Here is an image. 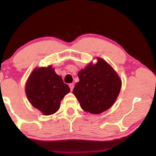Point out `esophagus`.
Instances as JSON below:
<instances>
[{
  "mask_svg": "<svg viewBox=\"0 0 156 156\" xmlns=\"http://www.w3.org/2000/svg\"><path fill=\"white\" fill-rule=\"evenodd\" d=\"M69 88H70V90L73 91V88H74V83H69Z\"/></svg>",
  "mask_w": 156,
  "mask_h": 156,
  "instance_id": "34e87169",
  "label": "esophagus"
}]
</instances>
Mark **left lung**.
<instances>
[{
  "mask_svg": "<svg viewBox=\"0 0 156 156\" xmlns=\"http://www.w3.org/2000/svg\"><path fill=\"white\" fill-rule=\"evenodd\" d=\"M89 63L78 72L79 81L73 93L86 112L99 114L114 105L122 87V80L110 64L101 58Z\"/></svg>",
  "mask_w": 156,
  "mask_h": 156,
  "instance_id": "1",
  "label": "left lung"
}]
</instances>
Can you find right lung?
<instances>
[{
	"instance_id": "obj_1",
	"label": "right lung",
	"mask_w": 156,
	"mask_h": 156,
	"mask_svg": "<svg viewBox=\"0 0 156 156\" xmlns=\"http://www.w3.org/2000/svg\"><path fill=\"white\" fill-rule=\"evenodd\" d=\"M25 91L30 103L48 116L59 109L61 101L70 89L49 65L34 69L27 80Z\"/></svg>"
}]
</instances>
